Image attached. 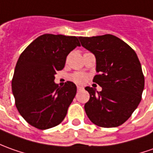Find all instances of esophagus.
I'll return each instance as SVG.
<instances>
[{
  "instance_id": "34e87169",
  "label": "esophagus",
  "mask_w": 153,
  "mask_h": 153,
  "mask_svg": "<svg viewBox=\"0 0 153 153\" xmlns=\"http://www.w3.org/2000/svg\"><path fill=\"white\" fill-rule=\"evenodd\" d=\"M77 89H78V90H80L83 89V87H82V86H80V85H77Z\"/></svg>"
}]
</instances>
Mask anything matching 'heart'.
<instances>
[{
  "mask_svg": "<svg viewBox=\"0 0 153 153\" xmlns=\"http://www.w3.org/2000/svg\"><path fill=\"white\" fill-rule=\"evenodd\" d=\"M70 79L75 83H84L86 80V76L83 73H74L70 76Z\"/></svg>",
  "mask_w": 153,
  "mask_h": 153,
  "instance_id": "obj_1",
  "label": "heart"
}]
</instances>
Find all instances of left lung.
I'll return each mask as SVG.
<instances>
[{
    "instance_id": "obj_1",
    "label": "left lung",
    "mask_w": 153,
    "mask_h": 153,
    "mask_svg": "<svg viewBox=\"0 0 153 153\" xmlns=\"http://www.w3.org/2000/svg\"><path fill=\"white\" fill-rule=\"evenodd\" d=\"M79 41L96 60L93 82L101 91L85 87L90 100L85 105L86 115L101 127H116L128 120L137 108L144 90L142 66L135 51L111 34L80 37Z\"/></svg>"
}]
</instances>
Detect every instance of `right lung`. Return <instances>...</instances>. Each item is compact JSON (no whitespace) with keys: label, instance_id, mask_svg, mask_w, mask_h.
<instances>
[{"label":"right lung","instance_id":"add662e5","mask_svg":"<svg viewBox=\"0 0 153 153\" xmlns=\"http://www.w3.org/2000/svg\"><path fill=\"white\" fill-rule=\"evenodd\" d=\"M79 38L44 34L20 55L11 81L12 94L20 115L36 128H52L66 116L77 87L71 81L59 87L55 74L64 68L68 53L80 46Z\"/></svg>","mask_w":153,"mask_h":153}]
</instances>
